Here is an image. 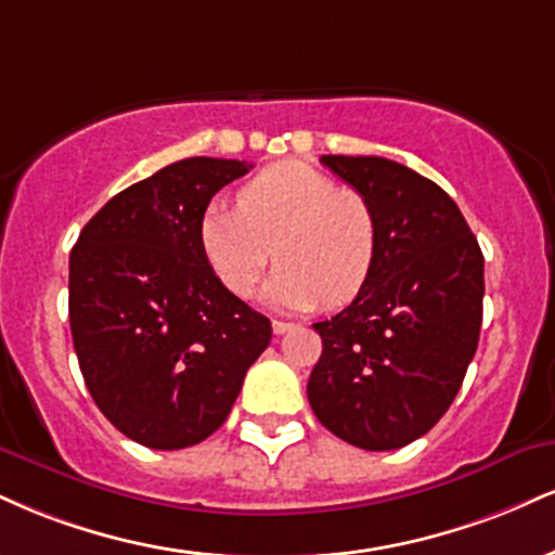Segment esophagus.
Listing matches in <instances>:
<instances>
[{"label":"esophagus","mask_w":555,"mask_h":555,"mask_svg":"<svg viewBox=\"0 0 555 555\" xmlns=\"http://www.w3.org/2000/svg\"><path fill=\"white\" fill-rule=\"evenodd\" d=\"M271 328H273V333H276V336H284V333L295 328V325H292V323H286V320H273V323H271Z\"/></svg>","instance_id":"esophagus-1"}]
</instances>
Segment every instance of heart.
I'll return each instance as SVG.
<instances>
[{
  "label": "heart",
  "instance_id": "1",
  "mask_svg": "<svg viewBox=\"0 0 555 555\" xmlns=\"http://www.w3.org/2000/svg\"><path fill=\"white\" fill-rule=\"evenodd\" d=\"M274 250H270V245ZM198 248L214 276L245 297L276 253L266 299L310 310L362 295L375 271L379 224L359 191L302 163H279L237 193V206L214 202L198 222Z\"/></svg>",
  "mask_w": 555,
  "mask_h": 555
}]
</instances>
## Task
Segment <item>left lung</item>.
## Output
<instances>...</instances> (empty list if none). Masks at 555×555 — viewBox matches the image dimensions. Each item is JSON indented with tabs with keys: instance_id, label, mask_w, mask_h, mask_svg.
I'll list each match as a JSON object with an SVG mask.
<instances>
[{
	"instance_id": "1",
	"label": "left lung",
	"mask_w": 555,
	"mask_h": 555,
	"mask_svg": "<svg viewBox=\"0 0 555 555\" xmlns=\"http://www.w3.org/2000/svg\"><path fill=\"white\" fill-rule=\"evenodd\" d=\"M320 163L372 204L379 253L362 295L312 325L323 353L307 400L344 442L398 450L444 416L476 357L483 253L434 180L385 157Z\"/></svg>"
}]
</instances>
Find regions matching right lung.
<instances>
[{
  "mask_svg": "<svg viewBox=\"0 0 555 555\" xmlns=\"http://www.w3.org/2000/svg\"><path fill=\"white\" fill-rule=\"evenodd\" d=\"M253 168L189 157L116 193L69 256V325L85 385L133 442L183 450L230 416L271 323L198 248L211 196Z\"/></svg>",
  "mask_w": 555,
  "mask_h": 555,
  "instance_id": "right-lung-1",
  "label": "right lung"
}]
</instances>
